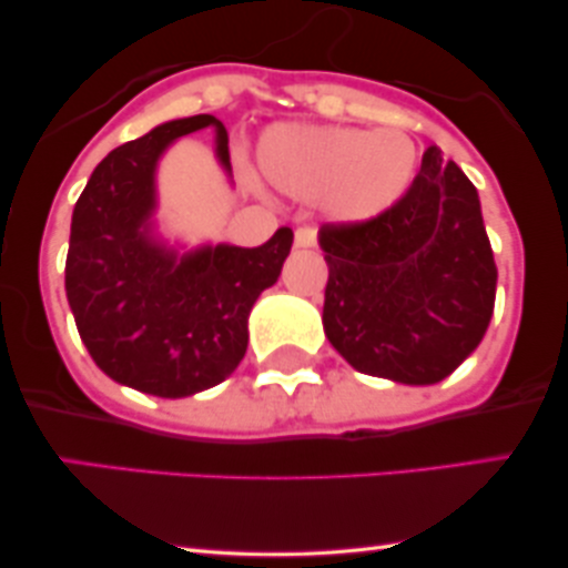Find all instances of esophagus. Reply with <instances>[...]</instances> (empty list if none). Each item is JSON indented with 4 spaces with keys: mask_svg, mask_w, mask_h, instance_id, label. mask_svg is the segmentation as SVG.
Instances as JSON below:
<instances>
[{
    "mask_svg": "<svg viewBox=\"0 0 568 568\" xmlns=\"http://www.w3.org/2000/svg\"><path fill=\"white\" fill-rule=\"evenodd\" d=\"M296 245L298 247H315L317 245V230H315V226H298V230H296Z\"/></svg>",
    "mask_w": 568,
    "mask_h": 568,
    "instance_id": "esophagus-1",
    "label": "esophagus"
}]
</instances>
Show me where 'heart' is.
Listing matches in <instances>:
<instances>
[{
    "mask_svg": "<svg viewBox=\"0 0 568 568\" xmlns=\"http://www.w3.org/2000/svg\"><path fill=\"white\" fill-rule=\"evenodd\" d=\"M272 186L296 200L321 202L336 221H371L406 194L416 146L403 130L272 128L258 146Z\"/></svg>",
    "mask_w": 568,
    "mask_h": 568,
    "instance_id": "b5f03b06",
    "label": "heart"
}]
</instances>
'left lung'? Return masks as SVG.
Returning a JSON list of instances; mask_svg holds the SVG:
<instances>
[{
    "label": "left lung",
    "instance_id": "obj_1",
    "mask_svg": "<svg viewBox=\"0 0 568 568\" xmlns=\"http://www.w3.org/2000/svg\"><path fill=\"white\" fill-rule=\"evenodd\" d=\"M323 328L361 374L435 384L478 347L497 264L473 181L438 146L382 216L323 224Z\"/></svg>",
    "mask_w": 568,
    "mask_h": 568
}]
</instances>
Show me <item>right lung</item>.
Instances as JSON below:
<instances>
[{"label":"right lung","mask_w":568,"mask_h":568,"mask_svg":"<svg viewBox=\"0 0 568 568\" xmlns=\"http://www.w3.org/2000/svg\"><path fill=\"white\" fill-rule=\"evenodd\" d=\"M213 125L221 165L230 135L213 114L186 116L122 143L98 162L71 216L67 296L95 366L158 397L224 382L247 349V315L277 283L293 232L258 247L205 245L179 253L152 234L154 168L181 135Z\"/></svg>","instance_id":"add662e5"}]
</instances>
